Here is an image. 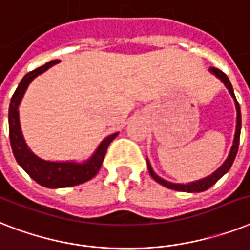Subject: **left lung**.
I'll use <instances>...</instances> for the list:
<instances>
[{"label": "left lung", "mask_w": 250, "mask_h": 250, "mask_svg": "<svg viewBox=\"0 0 250 250\" xmlns=\"http://www.w3.org/2000/svg\"><path fill=\"white\" fill-rule=\"evenodd\" d=\"M209 71L213 73L214 76H217L223 83H225V86L229 89V94L232 95L233 101H235V107H236V131H235V138H233V145L231 147V151L229 153V157L226 159V161L221 165V167L217 169V170L213 173V174L208 175L207 178H203V179H199L196 182H191V183H186V185H182V183H171V182H167L165 179L160 178L159 175L152 170V167L149 165V161L147 160V165H148V171L151 177H152L157 183L160 185L165 186L167 188L170 189H175V191H182V192H203V191H207L208 188H210L211 186L214 185L215 182L218 181L219 178H222L223 175L226 174L227 171L229 170V167H232L233 164V160L236 157V153H237V149H239V141H240V130H241V112H240V105L237 103L236 101V97H235V94H233V89H232V85L229 83V77H227L222 71H219L218 68H214V67H211L209 68Z\"/></svg>", "instance_id": "obj_1"}]
</instances>
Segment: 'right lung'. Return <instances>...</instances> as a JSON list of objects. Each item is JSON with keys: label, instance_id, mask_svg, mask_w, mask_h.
Listing matches in <instances>:
<instances>
[{"label": "right lung", "instance_id": "right-lung-1", "mask_svg": "<svg viewBox=\"0 0 250 250\" xmlns=\"http://www.w3.org/2000/svg\"><path fill=\"white\" fill-rule=\"evenodd\" d=\"M59 63V61H51L39 67L35 71L29 72L21 79L14 93L9 107V131L11 148L18 164L23 167L32 179H35L39 185L47 188H62V187H71L85 182L90 181L95 177L102 167L103 159L105 156L109 143L117 137L119 133L111 134L98 146L97 151L93 156L85 163H75V161H47L41 157L36 156L31 149L28 148L27 143L21 134V123H19V104L21 98L27 90L28 85L33 79L43 73L45 71Z\"/></svg>", "mask_w": 250, "mask_h": 250}]
</instances>
